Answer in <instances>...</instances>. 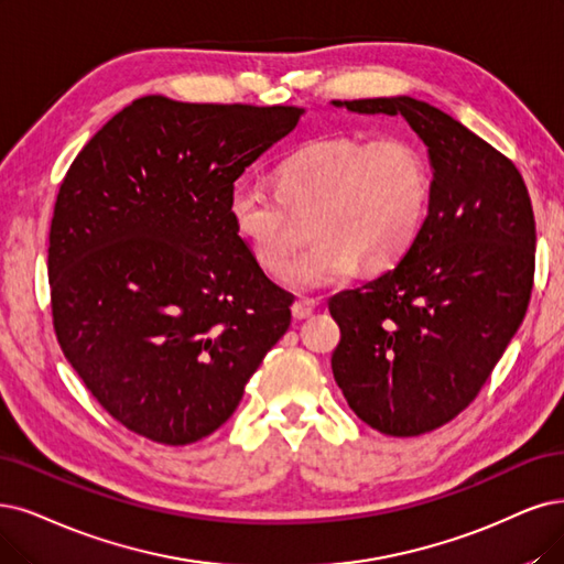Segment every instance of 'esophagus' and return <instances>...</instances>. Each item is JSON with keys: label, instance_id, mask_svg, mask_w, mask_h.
<instances>
[{"label": "esophagus", "instance_id": "esophagus-1", "mask_svg": "<svg viewBox=\"0 0 564 564\" xmlns=\"http://www.w3.org/2000/svg\"><path fill=\"white\" fill-rule=\"evenodd\" d=\"M314 308H316V302H314V300H300V302H295L293 306H290V311H293V318H295V321L308 318L311 314H314Z\"/></svg>", "mask_w": 564, "mask_h": 564}]
</instances>
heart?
<instances>
[{
	"instance_id": "b5f03b06",
	"label": "heart",
	"mask_w": 564,
	"mask_h": 564,
	"mask_svg": "<svg viewBox=\"0 0 564 564\" xmlns=\"http://www.w3.org/2000/svg\"><path fill=\"white\" fill-rule=\"evenodd\" d=\"M430 181L421 153L402 139L329 137L285 158L276 191L241 178L227 197L237 237L256 262L276 274L297 243V218L316 241L283 271L293 290L346 281L356 267L383 271L398 262L425 218Z\"/></svg>"
}]
</instances>
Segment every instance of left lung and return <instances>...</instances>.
<instances>
[{"instance_id":"obj_1","label":"left lung","mask_w":564,"mask_h":564,"mask_svg":"<svg viewBox=\"0 0 564 564\" xmlns=\"http://www.w3.org/2000/svg\"><path fill=\"white\" fill-rule=\"evenodd\" d=\"M402 116L427 145V218L400 264L329 300L341 341L332 371L369 427L419 436L453 421L525 318L534 214L523 176L490 143L409 95L332 101Z\"/></svg>"}]
</instances>
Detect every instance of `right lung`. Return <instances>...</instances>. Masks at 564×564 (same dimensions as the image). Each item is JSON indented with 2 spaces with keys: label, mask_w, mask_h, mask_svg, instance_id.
<instances>
[{
  "label": "right lung",
  "mask_w": 564,
  "mask_h": 564,
  "mask_svg": "<svg viewBox=\"0 0 564 564\" xmlns=\"http://www.w3.org/2000/svg\"><path fill=\"white\" fill-rule=\"evenodd\" d=\"M297 107L134 99L59 185L48 281L62 352L145 440L185 446L235 413L290 327L227 214L235 181L295 130Z\"/></svg>",
  "instance_id": "obj_1"
}]
</instances>
